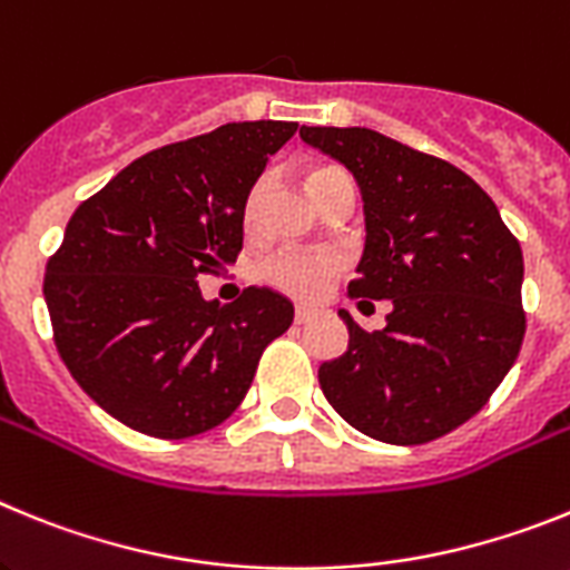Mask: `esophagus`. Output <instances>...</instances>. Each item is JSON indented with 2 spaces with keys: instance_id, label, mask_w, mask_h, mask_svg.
Segmentation results:
<instances>
[{
  "instance_id": "obj_1",
  "label": "esophagus",
  "mask_w": 570,
  "mask_h": 570,
  "mask_svg": "<svg viewBox=\"0 0 570 570\" xmlns=\"http://www.w3.org/2000/svg\"><path fill=\"white\" fill-rule=\"evenodd\" d=\"M309 321H313V309L298 306V309H295V324H309Z\"/></svg>"
}]
</instances>
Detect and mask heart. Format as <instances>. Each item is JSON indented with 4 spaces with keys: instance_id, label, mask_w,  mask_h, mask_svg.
<instances>
[{
    "instance_id": "1",
    "label": "heart",
    "mask_w": 570,
    "mask_h": 570,
    "mask_svg": "<svg viewBox=\"0 0 570 570\" xmlns=\"http://www.w3.org/2000/svg\"><path fill=\"white\" fill-rule=\"evenodd\" d=\"M335 175H344L341 168H313L306 175V186L309 191H315L318 186H324L326 180H333ZM264 186H255L246 203V215L252 217L257 206V197H261ZM341 264L338 257L333 255H301V252H278L275 257H269L264 264V278L272 286H278L281 292L292 295L298 301H321L333 284V278L338 275Z\"/></svg>"
}]
</instances>
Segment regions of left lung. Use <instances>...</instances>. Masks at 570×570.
<instances>
[{
	"label": "left lung",
	"mask_w": 570,
	"mask_h": 570,
	"mask_svg": "<svg viewBox=\"0 0 570 570\" xmlns=\"http://www.w3.org/2000/svg\"><path fill=\"white\" fill-rule=\"evenodd\" d=\"M301 140L350 168L364 200L353 298L393 301L318 370L346 424L387 444H424L488 404L524 335L522 249L473 177L370 128L304 126Z\"/></svg>",
	"instance_id": "obj_1"
}]
</instances>
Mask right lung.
I'll list each match as a JSON object with an SVG mask.
<instances>
[{
  "label": "right lung",
  "mask_w": 570,
  "mask_h": 570,
  "mask_svg": "<svg viewBox=\"0 0 570 570\" xmlns=\"http://www.w3.org/2000/svg\"><path fill=\"white\" fill-rule=\"evenodd\" d=\"M298 122H226L126 166L86 203L46 269L53 341L77 384L126 428L189 439L229 419L289 301L249 286L206 301L197 275L235 264L244 212Z\"/></svg>",
  "instance_id": "1"
}]
</instances>
